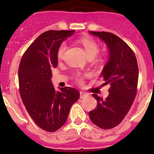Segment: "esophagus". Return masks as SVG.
<instances>
[{
  "mask_svg": "<svg viewBox=\"0 0 154 154\" xmlns=\"http://www.w3.org/2000/svg\"><path fill=\"white\" fill-rule=\"evenodd\" d=\"M86 96H88L86 93H85V92H80V98H81V99L85 97Z\"/></svg>",
  "mask_w": 154,
  "mask_h": 154,
  "instance_id": "obj_1",
  "label": "esophagus"
}]
</instances>
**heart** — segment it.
<instances>
[{
	"label": "heart",
	"instance_id": "b5f03b06",
	"mask_svg": "<svg viewBox=\"0 0 154 154\" xmlns=\"http://www.w3.org/2000/svg\"><path fill=\"white\" fill-rule=\"evenodd\" d=\"M80 42L83 45L88 58H95L98 55L99 51V46L95 41L89 38H84L81 39ZM67 48L68 45L65 42H63L61 44V45L58 48V54H57L58 58L61 59V58H63L65 51L67 50ZM75 79L79 83H82L83 82V78L80 75H76Z\"/></svg>",
	"mask_w": 154,
	"mask_h": 154
}]
</instances>
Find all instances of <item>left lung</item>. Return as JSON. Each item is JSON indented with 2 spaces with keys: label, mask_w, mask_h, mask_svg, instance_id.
<instances>
[{
  "label": "left lung",
  "mask_w": 154,
  "mask_h": 154,
  "mask_svg": "<svg viewBox=\"0 0 154 154\" xmlns=\"http://www.w3.org/2000/svg\"><path fill=\"white\" fill-rule=\"evenodd\" d=\"M106 45L109 58L101 76L104 85H110L109 96L103 99L92 94L97 106L89 112V118L101 129L109 130L123 121L137 95L139 69L132 49L126 42L114 34L105 31H89Z\"/></svg>",
  "instance_id": "8db88e82"
}]
</instances>
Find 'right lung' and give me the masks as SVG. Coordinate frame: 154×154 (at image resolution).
<instances>
[{
    "label": "right lung",
    "instance_id": "add662e5",
    "mask_svg": "<svg viewBox=\"0 0 154 154\" xmlns=\"http://www.w3.org/2000/svg\"><path fill=\"white\" fill-rule=\"evenodd\" d=\"M72 31H48L39 35L21 58L18 69L21 99L35 123L54 132L67 120L79 92L72 87L56 91L51 82V69L58 65V49Z\"/></svg>",
    "mask_w": 154,
    "mask_h": 154
}]
</instances>
